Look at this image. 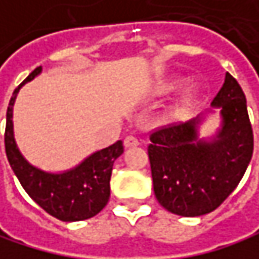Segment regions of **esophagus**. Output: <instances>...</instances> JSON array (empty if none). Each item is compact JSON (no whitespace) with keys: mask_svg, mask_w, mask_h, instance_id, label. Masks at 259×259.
<instances>
[{"mask_svg":"<svg viewBox=\"0 0 259 259\" xmlns=\"http://www.w3.org/2000/svg\"><path fill=\"white\" fill-rule=\"evenodd\" d=\"M137 146H140V141H138V138H135V137H127V138L124 140V147H125V149L137 147Z\"/></svg>","mask_w":259,"mask_h":259,"instance_id":"1","label":"esophagus"}]
</instances>
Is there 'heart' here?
I'll return each instance as SVG.
<instances>
[{"label": "heart", "mask_w": 259, "mask_h": 259, "mask_svg": "<svg viewBox=\"0 0 259 259\" xmlns=\"http://www.w3.org/2000/svg\"><path fill=\"white\" fill-rule=\"evenodd\" d=\"M178 88H179V86H178L176 83H168V84L161 86V88H159V92H161V94H170V92H175Z\"/></svg>", "instance_id": "b5f03b06"}]
</instances>
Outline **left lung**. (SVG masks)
Returning <instances> with one entry per match:
<instances>
[{
    "instance_id": "1",
    "label": "left lung",
    "mask_w": 259,
    "mask_h": 259,
    "mask_svg": "<svg viewBox=\"0 0 259 259\" xmlns=\"http://www.w3.org/2000/svg\"><path fill=\"white\" fill-rule=\"evenodd\" d=\"M214 110L221 113V127L212 137L202 139L200 125ZM150 141L153 190L161 206L182 217L212 212L237 188L253 153L241 86L226 72L222 89L205 113L159 128Z\"/></svg>"
}]
</instances>
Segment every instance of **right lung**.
Here are the masks:
<instances>
[{
  "label": "right lung",
  "mask_w": 259,
  "mask_h": 259,
  "mask_svg": "<svg viewBox=\"0 0 259 259\" xmlns=\"http://www.w3.org/2000/svg\"><path fill=\"white\" fill-rule=\"evenodd\" d=\"M42 72L36 68L13 92L7 107L6 155L9 164L27 194L50 215L62 222H80L97 215L109 202L110 175L116 158L124 152L122 141L97 150L78 165L51 173L30 164L19 152L13 132V106L19 89Z\"/></svg>",
  "instance_id": "add662e5"
}]
</instances>
